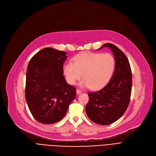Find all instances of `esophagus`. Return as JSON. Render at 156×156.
I'll return each mask as SVG.
<instances>
[{
	"instance_id": "1",
	"label": "esophagus",
	"mask_w": 156,
	"mask_h": 156,
	"mask_svg": "<svg viewBox=\"0 0 156 156\" xmlns=\"http://www.w3.org/2000/svg\"><path fill=\"white\" fill-rule=\"evenodd\" d=\"M82 93V91L81 90H80V89H76V94H78V95H79V94H81Z\"/></svg>"
}]
</instances>
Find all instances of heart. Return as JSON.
Listing matches in <instances>:
<instances>
[{
    "mask_svg": "<svg viewBox=\"0 0 156 156\" xmlns=\"http://www.w3.org/2000/svg\"><path fill=\"white\" fill-rule=\"evenodd\" d=\"M73 61L66 62L63 72L67 82L75 85L81 77L84 78L80 85L100 89L107 85L116 67L114 57L109 53L85 52L74 57Z\"/></svg>",
    "mask_w": 156,
    "mask_h": 156,
    "instance_id": "b5f03b06",
    "label": "heart"
}]
</instances>
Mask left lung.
<instances>
[{"instance_id":"left-lung-1","label":"left lung","mask_w":156,"mask_h":156,"mask_svg":"<svg viewBox=\"0 0 156 156\" xmlns=\"http://www.w3.org/2000/svg\"><path fill=\"white\" fill-rule=\"evenodd\" d=\"M116 60V67L109 82L100 90L88 94L85 111L89 119L97 124L108 125L119 119L127 109L132 87V75L126 56L112 44H105Z\"/></svg>"}]
</instances>
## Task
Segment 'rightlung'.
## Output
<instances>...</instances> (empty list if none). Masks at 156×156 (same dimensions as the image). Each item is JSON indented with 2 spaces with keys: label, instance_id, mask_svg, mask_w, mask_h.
Returning a JSON list of instances; mask_svg holds the SVG:
<instances>
[{
  "label": "right lung",
  "instance_id": "1",
  "mask_svg": "<svg viewBox=\"0 0 156 156\" xmlns=\"http://www.w3.org/2000/svg\"><path fill=\"white\" fill-rule=\"evenodd\" d=\"M66 54L45 48L33 56L28 65L25 99L33 116L41 123L61 120L76 97V88L63 76Z\"/></svg>",
  "mask_w": 156,
  "mask_h": 156
}]
</instances>
